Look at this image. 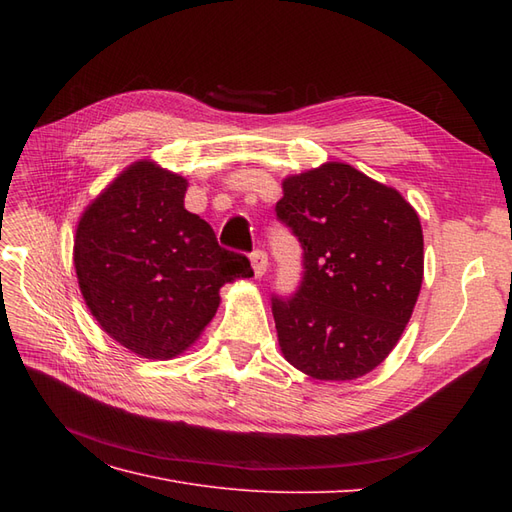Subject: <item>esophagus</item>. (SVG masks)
Segmentation results:
<instances>
[{
	"label": "esophagus",
	"instance_id": "esophagus-1",
	"mask_svg": "<svg viewBox=\"0 0 512 512\" xmlns=\"http://www.w3.org/2000/svg\"><path fill=\"white\" fill-rule=\"evenodd\" d=\"M267 265H269L267 252L254 250V252H252V269H254V275H256V277H262V275H265V273H267Z\"/></svg>",
	"mask_w": 512,
	"mask_h": 512
}]
</instances>
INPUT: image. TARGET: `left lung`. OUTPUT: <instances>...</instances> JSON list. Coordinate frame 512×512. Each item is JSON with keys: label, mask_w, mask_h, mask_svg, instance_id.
Returning <instances> with one entry per match:
<instances>
[{"label": "left lung", "mask_w": 512, "mask_h": 512, "mask_svg": "<svg viewBox=\"0 0 512 512\" xmlns=\"http://www.w3.org/2000/svg\"><path fill=\"white\" fill-rule=\"evenodd\" d=\"M303 247L301 282L271 294L286 361L316 380H354L395 348L423 284V230L397 190L329 162L284 181L275 205Z\"/></svg>", "instance_id": "8db88e82"}]
</instances>
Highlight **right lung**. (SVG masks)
Listing matches in <instances>:
<instances>
[{"mask_svg":"<svg viewBox=\"0 0 512 512\" xmlns=\"http://www.w3.org/2000/svg\"><path fill=\"white\" fill-rule=\"evenodd\" d=\"M188 181L136 162L87 207L74 267L83 299L115 342L145 359L188 348L218 312L220 288L252 277L213 228L183 207Z\"/></svg>","mask_w":512,"mask_h":512,"instance_id":"add662e5","label":"right lung"}]
</instances>
